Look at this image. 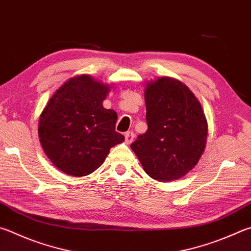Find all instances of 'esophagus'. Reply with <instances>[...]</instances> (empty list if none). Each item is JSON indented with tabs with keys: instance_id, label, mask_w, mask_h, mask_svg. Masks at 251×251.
Here are the masks:
<instances>
[{
	"instance_id": "1",
	"label": "esophagus",
	"mask_w": 251,
	"mask_h": 251,
	"mask_svg": "<svg viewBox=\"0 0 251 251\" xmlns=\"http://www.w3.org/2000/svg\"><path fill=\"white\" fill-rule=\"evenodd\" d=\"M133 139H134V131H131V130L126 131V133H125L126 144H130L131 141H133Z\"/></svg>"
}]
</instances>
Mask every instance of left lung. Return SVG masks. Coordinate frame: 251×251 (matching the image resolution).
Here are the masks:
<instances>
[{
  "label": "left lung",
  "mask_w": 251,
  "mask_h": 251,
  "mask_svg": "<svg viewBox=\"0 0 251 251\" xmlns=\"http://www.w3.org/2000/svg\"><path fill=\"white\" fill-rule=\"evenodd\" d=\"M148 129L130 148L144 170L158 181L185 176L197 165L207 138L201 104L180 81L160 78L145 91Z\"/></svg>",
  "instance_id": "1"
}]
</instances>
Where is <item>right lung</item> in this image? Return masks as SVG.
Listing matches in <instances>:
<instances>
[{
    "label": "right lung",
    "instance_id": "add662e5",
    "mask_svg": "<svg viewBox=\"0 0 251 251\" xmlns=\"http://www.w3.org/2000/svg\"><path fill=\"white\" fill-rule=\"evenodd\" d=\"M108 86L89 75L67 81L40 115L38 135L59 170L83 176L102 165L110 149L124 141L115 130L117 114L102 105Z\"/></svg>",
    "mask_w": 251,
    "mask_h": 251
}]
</instances>
